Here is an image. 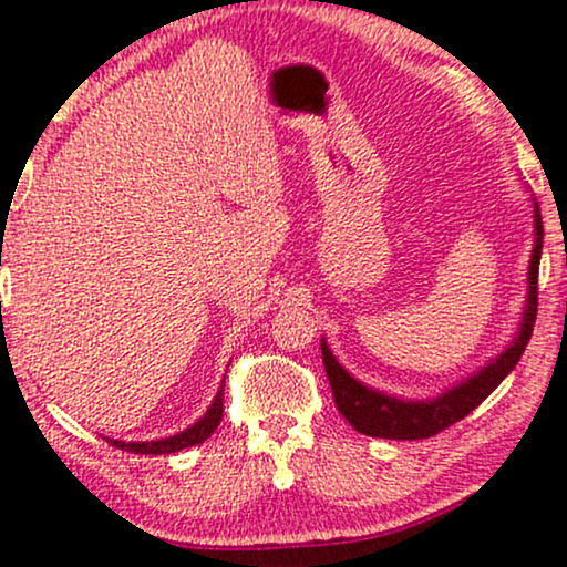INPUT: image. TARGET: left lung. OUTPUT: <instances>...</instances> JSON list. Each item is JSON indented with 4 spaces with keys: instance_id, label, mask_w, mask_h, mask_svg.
Wrapping results in <instances>:
<instances>
[{
    "instance_id": "obj_1",
    "label": "left lung",
    "mask_w": 567,
    "mask_h": 567,
    "mask_svg": "<svg viewBox=\"0 0 567 567\" xmlns=\"http://www.w3.org/2000/svg\"><path fill=\"white\" fill-rule=\"evenodd\" d=\"M534 225H536V244L534 255L528 265V299H525L523 321L517 337L502 355L494 358L488 365H483L477 374H472L456 388H451L443 395L430 398V401H401V398L384 395V392L365 388V384L352 379L348 371L339 365L331 355V350L321 342L326 377H329L331 392H334V403L348 422L358 432L371 437H388V441H422L432 437L437 432L456 424L470 411H475L485 398L494 392L504 377L515 369L520 355L525 352L530 334H534L536 310H538V262H542V246H544V225L542 212L534 204Z\"/></svg>"
}]
</instances>
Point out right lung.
Listing matches in <instances>:
<instances>
[{
  "label": "right lung",
  "instance_id": "right-lung-1",
  "mask_svg": "<svg viewBox=\"0 0 567 567\" xmlns=\"http://www.w3.org/2000/svg\"><path fill=\"white\" fill-rule=\"evenodd\" d=\"M225 382V379H223ZM223 388L217 390L215 401H212L209 409H206V414L198 419L196 424H190L188 430L177 432V435L172 437H164V441H143V443H124V441H111V437H105L111 445H116V449L122 451H130V454H145V456H158V454H175V451H183V449H190V445H198L204 443L206 437L212 435V432L217 430V424L223 422Z\"/></svg>",
  "mask_w": 567,
  "mask_h": 567
}]
</instances>
